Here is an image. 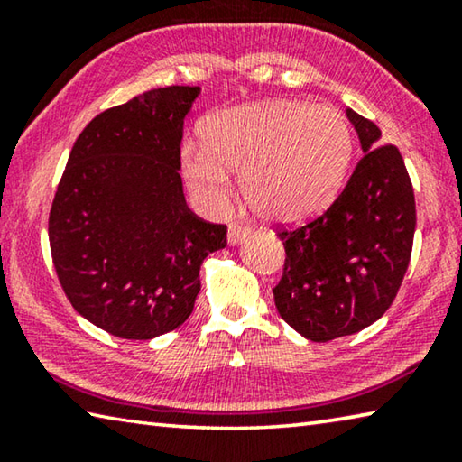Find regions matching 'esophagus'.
<instances>
[{"label": "esophagus", "mask_w": 462, "mask_h": 462, "mask_svg": "<svg viewBox=\"0 0 462 462\" xmlns=\"http://www.w3.org/2000/svg\"><path fill=\"white\" fill-rule=\"evenodd\" d=\"M250 226H246V224H232L230 226V230H228V242L232 246H236V245H240V242H245L248 236H250Z\"/></svg>", "instance_id": "obj_1"}]
</instances>
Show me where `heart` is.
<instances>
[{"instance_id":"b5f03b06","label":"heart","mask_w":462,"mask_h":462,"mask_svg":"<svg viewBox=\"0 0 462 462\" xmlns=\"http://www.w3.org/2000/svg\"><path fill=\"white\" fill-rule=\"evenodd\" d=\"M203 148L185 144L181 171L203 206L230 198V173L263 220L291 224L326 208L353 156V132L338 109L301 99H269L220 109L201 124Z\"/></svg>"}]
</instances>
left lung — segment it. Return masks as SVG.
<instances>
[{
	"instance_id": "1",
	"label": "left lung",
	"mask_w": 462,
	"mask_h": 462,
	"mask_svg": "<svg viewBox=\"0 0 462 462\" xmlns=\"http://www.w3.org/2000/svg\"><path fill=\"white\" fill-rule=\"evenodd\" d=\"M363 159L346 187L316 220L281 230L285 267L273 289L279 316L303 338L328 342L385 314L408 271L416 199L408 169L381 130L346 109Z\"/></svg>"
}]
</instances>
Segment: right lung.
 Segmentation results:
<instances>
[{
    "label": "right lung",
    "instance_id": "add662e5",
    "mask_svg": "<svg viewBox=\"0 0 462 462\" xmlns=\"http://www.w3.org/2000/svg\"><path fill=\"white\" fill-rule=\"evenodd\" d=\"M199 88L140 93L96 116L75 140L49 217L52 263L79 314L126 340L181 326L199 269L226 226L187 208L181 138Z\"/></svg>",
    "mask_w": 462,
    "mask_h": 462
}]
</instances>
